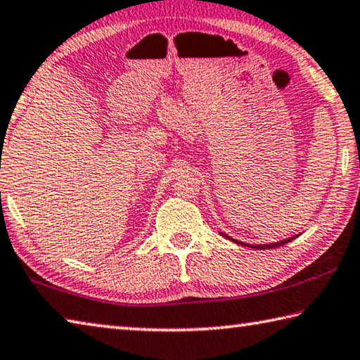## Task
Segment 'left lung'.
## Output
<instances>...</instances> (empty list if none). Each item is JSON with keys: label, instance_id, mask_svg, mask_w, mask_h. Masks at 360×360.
I'll return each instance as SVG.
<instances>
[{"label": "left lung", "instance_id": "8db88e82", "mask_svg": "<svg viewBox=\"0 0 360 360\" xmlns=\"http://www.w3.org/2000/svg\"><path fill=\"white\" fill-rule=\"evenodd\" d=\"M220 234H224V233H220ZM225 238H228V239H231L230 236H226V234H224ZM294 238H297V236H292V238H288V239H283V240H280V243H272V244H258V245H250V244H244V243H240V240H236V239H231V240H234V243L236 244H240V245H247V247H252V248H258V250H264V248H276V247H280V245H285V244H288V243H291V240L294 239Z\"/></svg>", "mask_w": 360, "mask_h": 360}]
</instances>
